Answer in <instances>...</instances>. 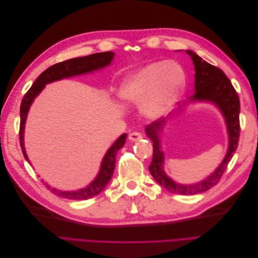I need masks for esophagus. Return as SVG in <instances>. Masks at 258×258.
I'll return each instance as SVG.
<instances>
[{"label": "esophagus", "mask_w": 258, "mask_h": 258, "mask_svg": "<svg viewBox=\"0 0 258 258\" xmlns=\"http://www.w3.org/2000/svg\"><path fill=\"white\" fill-rule=\"evenodd\" d=\"M143 139V136L140 134V132H131L129 135V140H131L132 142H137L140 141V140Z\"/></svg>", "instance_id": "34e87169"}]
</instances>
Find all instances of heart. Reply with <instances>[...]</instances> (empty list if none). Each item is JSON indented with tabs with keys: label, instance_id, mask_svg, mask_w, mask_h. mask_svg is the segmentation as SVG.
Instances as JSON below:
<instances>
[{
	"label": "heart",
	"instance_id": "1",
	"mask_svg": "<svg viewBox=\"0 0 258 258\" xmlns=\"http://www.w3.org/2000/svg\"><path fill=\"white\" fill-rule=\"evenodd\" d=\"M183 69L173 61L146 64L123 81L120 97L142 104L143 112L155 118L165 113L184 88Z\"/></svg>",
	"mask_w": 258,
	"mask_h": 258
}]
</instances>
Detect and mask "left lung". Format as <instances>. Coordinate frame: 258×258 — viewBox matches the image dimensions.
I'll list each match as a JSON object with an SVG mask.
<instances>
[{"mask_svg": "<svg viewBox=\"0 0 258 258\" xmlns=\"http://www.w3.org/2000/svg\"><path fill=\"white\" fill-rule=\"evenodd\" d=\"M192 59L195 66V93L190 97L191 101H210L214 103L222 111L226 123H227L229 145L223 162L214 172L201 181L194 185H181L176 184L172 179L169 178L163 172V152L160 150L159 132L165 123L166 119L157 120L145 128L146 135L153 141V160L151 166L148 167L151 174L156 179V182L165 187L167 190L179 195H196L207 191L211 187L215 186L220 182L226 168L228 166L233 153L238 147V141L240 137V101L236 89L233 88L231 82L226 74L212 64L208 63L198 54L191 50H186Z\"/></svg>", "mask_w": 258, "mask_h": 258, "instance_id": "obj_1", "label": "left lung"}]
</instances>
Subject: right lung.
<instances>
[{"instance_id": "add662e5", "label": "right lung", "mask_w": 258, "mask_h": 258, "mask_svg": "<svg viewBox=\"0 0 258 258\" xmlns=\"http://www.w3.org/2000/svg\"><path fill=\"white\" fill-rule=\"evenodd\" d=\"M114 58V52L112 51H105V52H98L92 53L86 57L80 58H73L66 61L59 62V63L53 64L49 67L47 70L37 77L36 81L31 86V88L27 91V93L23 97L20 105V128H19V140H20V146L22 150V154L25 156L28 162L29 158L26 154L25 145H23V131H25V123L27 119V115L29 112L30 105L32 104L34 98L40 93L46 84L59 81L62 79H67V77H71L75 75H81L84 73H89L95 71V70L102 69L108 66L112 62ZM127 135L123 134L118 139L116 140L115 143L110 147L104 156V158L101 163V169L99 171V174L96 177L95 181H92L90 185H88L86 188L76 190V191H61L54 188L50 189V186L47 185L48 189H50L54 195L59 197H63L72 200H83L91 198L96 195L102 191L106 184L110 182V179L113 176L115 163H116V154L120 148L123 146L126 142Z\"/></svg>"}]
</instances>
